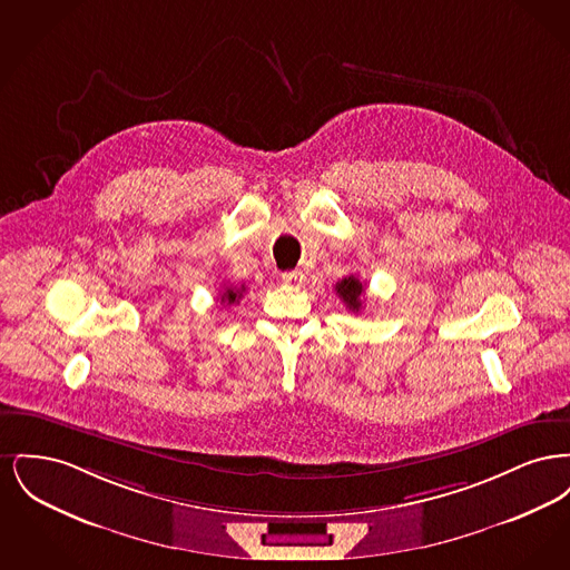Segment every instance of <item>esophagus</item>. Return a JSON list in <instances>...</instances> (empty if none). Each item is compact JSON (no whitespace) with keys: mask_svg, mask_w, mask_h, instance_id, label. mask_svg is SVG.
Segmentation results:
<instances>
[{"mask_svg":"<svg viewBox=\"0 0 570 570\" xmlns=\"http://www.w3.org/2000/svg\"><path fill=\"white\" fill-rule=\"evenodd\" d=\"M282 279H284V284H288V286H303V284H305V273L301 272V269L282 273Z\"/></svg>","mask_w":570,"mask_h":570,"instance_id":"1","label":"esophagus"}]
</instances>
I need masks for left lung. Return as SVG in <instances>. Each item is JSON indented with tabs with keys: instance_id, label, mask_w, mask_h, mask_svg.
Wrapping results in <instances>:
<instances>
[{
	"instance_id": "1",
	"label": "left lung",
	"mask_w": 570,
	"mask_h": 570,
	"mask_svg": "<svg viewBox=\"0 0 570 570\" xmlns=\"http://www.w3.org/2000/svg\"><path fill=\"white\" fill-rule=\"evenodd\" d=\"M335 291H337V295L346 303V307H348L351 312L358 314V312L363 309V293H365V286L358 282L356 275H348V277H344L342 282H337V284H335Z\"/></svg>"
}]
</instances>
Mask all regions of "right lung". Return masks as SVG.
<instances>
[{
	"label": "right lung",
	"mask_w": 570,
	"mask_h": 570,
	"mask_svg": "<svg viewBox=\"0 0 570 570\" xmlns=\"http://www.w3.org/2000/svg\"><path fill=\"white\" fill-rule=\"evenodd\" d=\"M245 286L242 288H237V286H226L224 288V293H219V298H222V303H237L239 298L244 297Z\"/></svg>",
	"instance_id": "right-lung-1"
}]
</instances>
